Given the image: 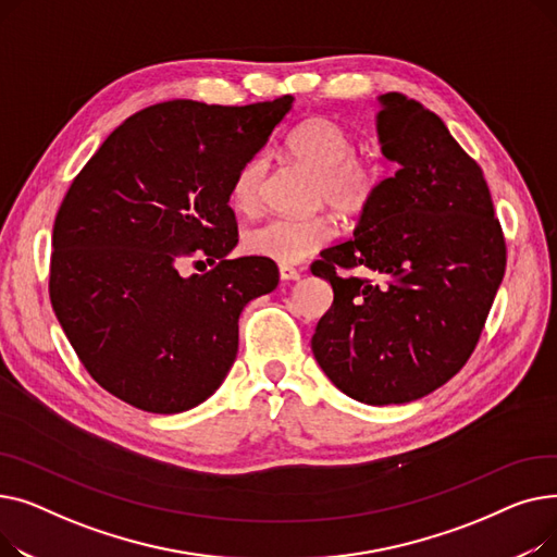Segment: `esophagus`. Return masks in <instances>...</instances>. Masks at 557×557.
I'll list each match as a JSON object with an SVG mask.
<instances>
[{
	"label": "esophagus",
	"instance_id": "1",
	"mask_svg": "<svg viewBox=\"0 0 557 557\" xmlns=\"http://www.w3.org/2000/svg\"><path fill=\"white\" fill-rule=\"evenodd\" d=\"M280 280L296 282V280H300V271L294 269V267H286V263H282V267H280Z\"/></svg>",
	"mask_w": 557,
	"mask_h": 557
}]
</instances>
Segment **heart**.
Listing matches in <instances>:
<instances>
[{"label": "heart", "mask_w": 557, "mask_h": 557, "mask_svg": "<svg viewBox=\"0 0 557 557\" xmlns=\"http://www.w3.org/2000/svg\"><path fill=\"white\" fill-rule=\"evenodd\" d=\"M284 149L288 158L315 171V200L327 202L343 216L363 214L388 178L386 162L372 153H357L352 131L325 114L302 120L288 133ZM267 175L269 158L263 153H252L239 164L230 183L234 210L252 214L259 208ZM334 234L336 223L327 214L307 219L273 216L250 227L244 246L250 255L277 263H296L327 246Z\"/></svg>", "instance_id": "b5f03b06"}]
</instances>
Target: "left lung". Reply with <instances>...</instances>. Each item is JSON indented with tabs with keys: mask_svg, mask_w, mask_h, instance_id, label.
Masks as SVG:
<instances>
[{
	"mask_svg": "<svg viewBox=\"0 0 557 557\" xmlns=\"http://www.w3.org/2000/svg\"><path fill=\"white\" fill-rule=\"evenodd\" d=\"M379 101V141L399 169L355 237L311 263L334 288L313 357L338 391L372 406L447 384L472 357L506 273L504 230L481 166L422 103L397 92ZM357 268L375 277L355 276Z\"/></svg>",
	"mask_w": 557,
	"mask_h": 557,
	"instance_id": "obj_1",
	"label": "left lung"
}]
</instances>
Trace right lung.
I'll list each match as a JSON object with an SVG mask.
<instances>
[{
    "mask_svg": "<svg viewBox=\"0 0 557 557\" xmlns=\"http://www.w3.org/2000/svg\"><path fill=\"white\" fill-rule=\"evenodd\" d=\"M290 103L286 95L149 106L74 178L53 221L49 298L76 357L110 395L171 416L223 384L239 313L280 282L273 259H227L239 242L230 183ZM200 256L211 269L183 278L182 261Z\"/></svg>",
    "mask_w": 557,
    "mask_h": 557,
    "instance_id": "right-lung-1",
    "label": "right lung"
}]
</instances>
